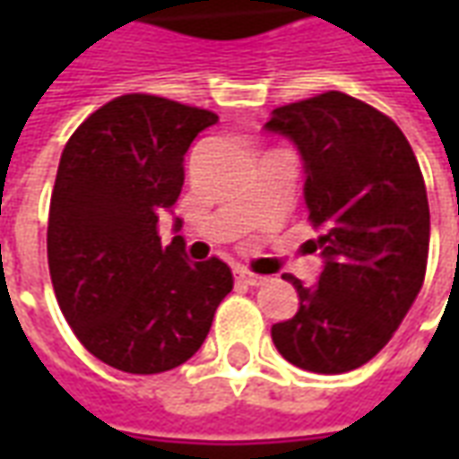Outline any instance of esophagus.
Masks as SVG:
<instances>
[{"label": "esophagus", "instance_id": "1", "mask_svg": "<svg viewBox=\"0 0 459 459\" xmlns=\"http://www.w3.org/2000/svg\"><path fill=\"white\" fill-rule=\"evenodd\" d=\"M236 278H238L240 282L250 285V288H260V285L265 282V278H263V275H255V273H250V270H246V268H236Z\"/></svg>", "mask_w": 459, "mask_h": 459}]
</instances>
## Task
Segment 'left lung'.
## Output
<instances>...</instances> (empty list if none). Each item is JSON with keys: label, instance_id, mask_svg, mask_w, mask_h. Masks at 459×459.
Here are the masks:
<instances>
[{"label": "left lung", "instance_id": "left-lung-1", "mask_svg": "<svg viewBox=\"0 0 459 459\" xmlns=\"http://www.w3.org/2000/svg\"><path fill=\"white\" fill-rule=\"evenodd\" d=\"M265 132L298 147L325 263L312 288L282 278L298 290L299 309L270 334L290 364L344 374L388 344L423 288L430 243L423 174L391 117L337 91L273 110Z\"/></svg>", "mask_w": 459, "mask_h": 459}]
</instances>
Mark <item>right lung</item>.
<instances>
[{
  "mask_svg": "<svg viewBox=\"0 0 459 459\" xmlns=\"http://www.w3.org/2000/svg\"><path fill=\"white\" fill-rule=\"evenodd\" d=\"M219 117L157 95H122L71 134L48 211V270L81 344L127 374H161L199 351L233 290L219 258L194 260L157 223L184 184V154ZM181 221L174 219V230Z\"/></svg>",
  "mask_w": 459,
  "mask_h": 459,
  "instance_id": "right-lung-1",
  "label": "right lung"
}]
</instances>
